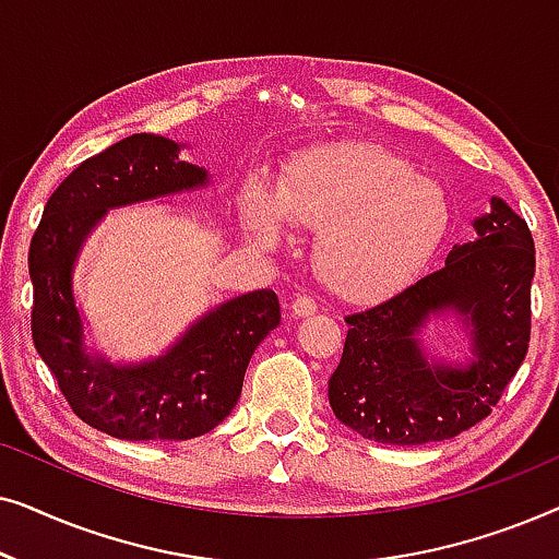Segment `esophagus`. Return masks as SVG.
Returning <instances> with one entry per match:
<instances>
[{
    "label": "esophagus",
    "mask_w": 559,
    "mask_h": 559,
    "mask_svg": "<svg viewBox=\"0 0 559 559\" xmlns=\"http://www.w3.org/2000/svg\"><path fill=\"white\" fill-rule=\"evenodd\" d=\"M316 312H318V302L308 295L297 297L293 302V318H308V316H316Z\"/></svg>",
    "instance_id": "esophagus-1"
}]
</instances>
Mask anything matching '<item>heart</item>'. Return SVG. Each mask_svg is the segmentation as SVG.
Instances as JSON below:
<instances>
[{
  "instance_id": "b5f03b06",
  "label": "heart",
  "mask_w": 559,
  "mask_h": 559,
  "mask_svg": "<svg viewBox=\"0 0 559 559\" xmlns=\"http://www.w3.org/2000/svg\"><path fill=\"white\" fill-rule=\"evenodd\" d=\"M241 221L264 249L287 243V226L318 231L312 264L323 285L348 302H381L432 264L453 226V203L392 150L346 140L300 152L274 190L249 180Z\"/></svg>"
}]
</instances>
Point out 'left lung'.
I'll return each instance as SVG.
<instances>
[{"label":"left lung","instance_id":"1","mask_svg":"<svg viewBox=\"0 0 559 559\" xmlns=\"http://www.w3.org/2000/svg\"><path fill=\"white\" fill-rule=\"evenodd\" d=\"M445 266L392 300L346 318L338 369L328 381L333 415L384 445L448 440L491 415L530 348L534 241L507 201L473 221ZM453 314L469 338L463 362L426 354L418 335Z\"/></svg>","mask_w":559,"mask_h":559}]
</instances>
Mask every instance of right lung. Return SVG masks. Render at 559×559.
Masks as SVG:
<instances>
[{"label":"right lung","mask_w":559,"mask_h":559,"mask_svg":"<svg viewBox=\"0 0 559 559\" xmlns=\"http://www.w3.org/2000/svg\"><path fill=\"white\" fill-rule=\"evenodd\" d=\"M186 144L132 134L60 182L29 243L33 341L83 423L119 440H193L231 415L249 358L280 325V300L257 289L203 312L165 354L114 364L86 346L73 293L83 243L111 209L205 188V167L180 159Z\"/></svg>","instance_id":"obj_1"}]
</instances>
